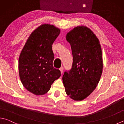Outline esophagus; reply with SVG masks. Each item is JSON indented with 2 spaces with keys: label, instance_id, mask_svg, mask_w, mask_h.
<instances>
[{
  "label": "esophagus",
  "instance_id": "esophagus-1",
  "mask_svg": "<svg viewBox=\"0 0 124 124\" xmlns=\"http://www.w3.org/2000/svg\"><path fill=\"white\" fill-rule=\"evenodd\" d=\"M60 72H61V74H62L63 71H64V67H63L62 66L60 67Z\"/></svg>",
  "mask_w": 124,
  "mask_h": 124
}]
</instances>
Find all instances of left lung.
Here are the masks:
<instances>
[{
  "instance_id": "1",
  "label": "left lung",
  "mask_w": 124,
  "mask_h": 124,
  "mask_svg": "<svg viewBox=\"0 0 124 124\" xmlns=\"http://www.w3.org/2000/svg\"><path fill=\"white\" fill-rule=\"evenodd\" d=\"M73 63L71 69L64 72L62 82L65 92L71 99L81 101L97 87L101 77L103 63L98 39L86 26H77L67 33Z\"/></svg>"
}]
</instances>
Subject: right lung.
Segmentation results:
<instances>
[{
	"instance_id": "obj_1",
	"label": "right lung",
	"mask_w": 124,
	"mask_h": 124,
	"mask_svg": "<svg viewBox=\"0 0 124 124\" xmlns=\"http://www.w3.org/2000/svg\"><path fill=\"white\" fill-rule=\"evenodd\" d=\"M60 29L54 25L43 24L30 35L19 58V73L26 89L37 95H43L61 76L53 66L52 45L59 36Z\"/></svg>"
}]
</instances>
